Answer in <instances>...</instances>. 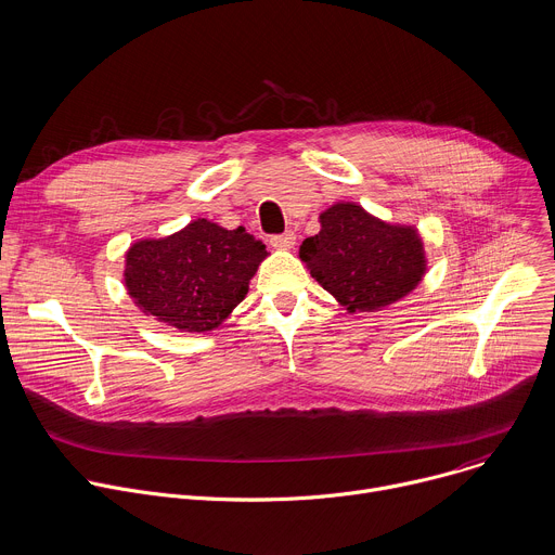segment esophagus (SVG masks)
Returning a JSON list of instances; mask_svg holds the SVG:
<instances>
[{"label": "esophagus", "instance_id": "1", "mask_svg": "<svg viewBox=\"0 0 555 555\" xmlns=\"http://www.w3.org/2000/svg\"><path fill=\"white\" fill-rule=\"evenodd\" d=\"M269 243H271L273 249H293V245H295V234H293V232H284V234L271 236Z\"/></svg>", "mask_w": 555, "mask_h": 555}]
</instances>
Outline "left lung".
I'll return each mask as SVG.
<instances>
[{
  "instance_id": "left-lung-1",
  "label": "left lung",
  "mask_w": 555,
  "mask_h": 555,
  "mask_svg": "<svg viewBox=\"0 0 555 555\" xmlns=\"http://www.w3.org/2000/svg\"><path fill=\"white\" fill-rule=\"evenodd\" d=\"M319 234L299 258L348 312H374L409 295L426 273L415 228L391 225L357 203H335L319 216Z\"/></svg>"
}]
</instances>
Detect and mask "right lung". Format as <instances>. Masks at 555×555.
<instances>
[{"instance_id": "1", "label": "right lung", "mask_w": 555, "mask_h": 555, "mask_svg": "<svg viewBox=\"0 0 555 555\" xmlns=\"http://www.w3.org/2000/svg\"><path fill=\"white\" fill-rule=\"evenodd\" d=\"M267 256L262 241L245 228L225 230L196 218L172 236L131 245L125 286L138 308L157 321L181 332H207L245 299Z\"/></svg>"}]
</instances>
